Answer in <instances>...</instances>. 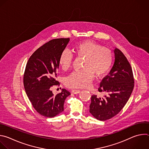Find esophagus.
<instances>
[{
    "instance_id": "esophagus-1",
    "label": "esophagus",
    "mask_w": 149,
    "mask_h": 149,
    "mask_svg": "<svg viewBox=\"0 0 149 149\" xmlns=\"http://www.w3.org/2000/svg\"><path fill=\"white\" fill-rule=\"evenodd\" d=\"M80 91H81L79 90H71V92L74 94H78V93H80Z\"/></svg>"
}]
</instances>
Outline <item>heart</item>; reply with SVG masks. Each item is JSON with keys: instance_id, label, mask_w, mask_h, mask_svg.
I'll return each instance as SVG.
<instances>
[{"instance_id": "1", "label": "heart", "mask_w": 149, "mask_h": 149, "mask_svg": "<svg viewBox=\"0 0 149 149\" xmlns=\"http://www.w3.org/2000/svg\"><path fill=\"white\" fill-rule=\"evenodd\" d=\"M75 55L82 58V68L73 72L65 80V86L71 88H82L88 87L94 76L100 78L110 71L113 62L112 51L104 48L92 40L79 42L74 47ZM73 56L68 50L63 51L59 57L58 63L63 71L68 70L71 66Z\"/></svg>"}]
</instances>
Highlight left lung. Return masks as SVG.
I'll use <instances>...</instances> for the list:
<instances>
[{
    "mask_svg": "<svg viewBox=\"0 0 149 149\" xmlns=\"http://www.w3.org/2000/svg\"><path fill=\"white\" fill-rule=\"evenodd\" d=\"M115 61L109 75L100 82L98 90L107 93L102 97L91 96L90 113L97 120L105 121L116 116L128 101L134 88L132 68L128 60L118 49H114Z\"/></svg>",
    "mask_w": 149,
    "mask_h": 149,
    "instance_id": "1",
    "label": "left lung"
}]
</instances>
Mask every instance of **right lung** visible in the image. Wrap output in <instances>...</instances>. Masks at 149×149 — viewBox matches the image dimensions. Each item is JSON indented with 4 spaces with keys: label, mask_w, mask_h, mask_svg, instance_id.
I'll return each mask as SVG.
<instances>
[{
    "label": "right lung",
    "mask_w": 149,
    "mask_h": 149,
    "mask_svg": "<svg viewBox=\"0 0 149 149\" xmlns=\"http://www.w3.org/2000/svg\"><path fill=\"white\" fill-rule=\"evenodd\" d=\"M70 38L54 39L36 50L26 63L24 85L27 96L35 110L46 117H54L63 111L65 100L71 93L65 89L54 95L53 86H59L56 80L58 59Z\"/></svg>",
    "instance_id": "add662e5"
}]
</instances>
